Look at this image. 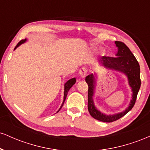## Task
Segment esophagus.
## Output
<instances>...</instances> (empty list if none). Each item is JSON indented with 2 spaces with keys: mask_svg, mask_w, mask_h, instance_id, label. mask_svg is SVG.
Listing matches in <instances>:
<instances>
[{
  "mask_svg": "<svg viewBox=\"0 0 150 150\" xmlns=\"http://www.w3.org/2000/svg\"><path fill=\"white\" fill-rule=\"evenodd\" d=\"M87 69H86L85 68H82L80 70V71H79V75H80L82 78H85L86 75H87Z\"/></svg>",
  "mask_w": 150,
  "mask_h": 150,
  "instance_id": "1",
  "label": "esophagus"
}]
</instances>
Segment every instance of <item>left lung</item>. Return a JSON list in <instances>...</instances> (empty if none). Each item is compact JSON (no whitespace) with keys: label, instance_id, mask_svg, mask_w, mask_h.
<instances>
[{"label":"left lung","instance_id":"obj_1","mask_svg":"<svg viewBox=\"0 0 150 150\" xmlns=\"http://www.w3.org/2000/svg\"><path fill=\"white\" fill-rule=\"evenodd\" d=\"M118 51L116 57L102 56L99 59V63L106 69L116 70L123 73L127 77L128 85L131 88L132 99L128 106L123 111L112 115H107L101 112L94 105L93 97L94 95L96 87L95 74H90L85 78L88 85V111L93 118L98 120L106 123H111L119 119L128 113L135 105L137 93L140 88V65L134 55L124 43L115 42Z\"/></svg>","mask_w":150,"mask_h":150}]
</instances>
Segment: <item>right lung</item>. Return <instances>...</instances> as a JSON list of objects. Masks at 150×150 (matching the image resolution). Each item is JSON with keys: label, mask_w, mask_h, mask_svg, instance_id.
Masks as SVG:
<instances>
[{"label": "right lung", "mask_w": 150, "mask_h": 150, "mask_svg": "<svg viewBox=\"0 0 150 150\" xmlns=\"http://www.w3.org/2000/svg\"><path fill=\"white\" fill-rule=\"evenodd\" d=\"M26 42H27V39H22V40L20 41V42H19L18 44H17V46H15V48L14 49V50L16 49L18 47V46H20V45H21V44H24V43ZM75 82H76V79H75V77H73V78L70 79V80H69L68 81H67V82L65 83V85H64V97H63V103H62L61 106V107H60L59 109H58V111H57V113L60 111V110H61V108H62V106H63V104H64L65 99H66L67 94H68V91H69V89L71 88L72 87H73V85L75 83Z\"/></svg>", "instance_id": "right-lung-1"}]
</instances>
